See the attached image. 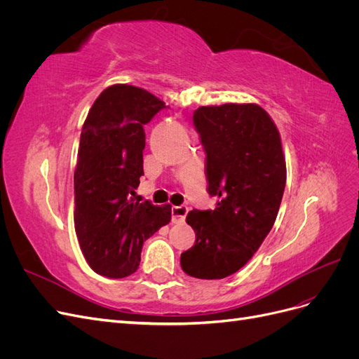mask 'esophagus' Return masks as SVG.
Listing matches in <instances>:
<instances>
[{
	"label": "esophagus",
	"mask_w": 359,
	"mask_h": 359,
	"mask_svg": "<svg viewBox=\"0 0 359 359\" xmlns=\"http://www.w3.org/2000/svg\"><path fill=\"white\" fill-rule=\"evenodd\" d=\"M189 212V208L186 205L181 206H172V222L173 223H181L186 220V215Z\"/></svg>",
	"instance_id": "34e87169"
}]
</instances>
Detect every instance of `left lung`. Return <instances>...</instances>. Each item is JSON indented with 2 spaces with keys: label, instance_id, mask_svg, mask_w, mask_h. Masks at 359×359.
<instances>
[{
  "label": "left lung",
  "instance_id": "8db88e82",
  "mask_svg": "<svg viewBox=\"0 0 359 359\" xmlns=\"http://www.w3.org/2000/svg\"><path fill=\"white\" fill-rule=\"evenodd\" d=\"M193 123L206 153V190L217 206L187 214L196 241L180 262L191 277L220 280L241 269L273 229L286 160L277 126L256 103L201 106Z\"/></svg>",
  "mask_w": 359,
  "mask_h": 359
}]
</instances>
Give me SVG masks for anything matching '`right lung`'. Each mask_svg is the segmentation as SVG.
I'll list each match as a JSON object with an SVG mask.
<instances>
[{"label":"right lung","mask_w":359,"mask_h":359,"mask_svg":"<svg viewBox=\"0 0 359 359\" xmlns=\"http://www.w3.org/2000/svg\"><path fill=\"white\" fill-rule=\"evenodd\" d=\"M165 102L139 86L111 85L86 116L74 170V229L97 274L123 278L140 262L144 241L170 222L172 206L133 202L144 175L145 132Z\"/></svg>","instance_id":"obj_1"}]
</instances>
